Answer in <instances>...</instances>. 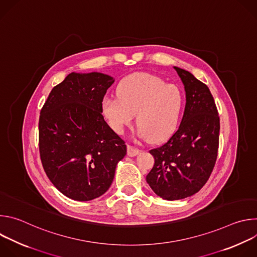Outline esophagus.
Segmentation results:
<instances>
[{"mask_svg": "<svg viewBox=\"0 0 257 257\" xmlns=\"http://www.w3.org/2000/svg\"><path fill=\"white\" fill-rule=\"evenodd\" d=\"M138 154H139V150L136 149L135 146H132V145H130V144L127 145V155H128L129 157H135V156H137Z\"/></svg>", "mask_w": 257, "mask_h": 257, "instance_id": "1", "label": "esophagus"}]
</instances>
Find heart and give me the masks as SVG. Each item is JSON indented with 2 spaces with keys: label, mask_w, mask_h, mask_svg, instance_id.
<instances>
[{
  "label": "heart",
  "mask_w": 257,
  "mask_h": 257,
  "mask_svg": "<svg viewBox=\"0 0 257 257\" xmlns=\"http://www.w3.org/2000/svg\"><path fill=\"white\" fill-rule=\"evenodd\" d=\"M117 93L105 96L101 103L102 114L115 132L123 133L134 114L140 136L154 142L177 128L184 106V96L177 86L155 75L135 73L119 83Z\"/></svg>",
  "instance_id": "heart-1"
}]
</instances>
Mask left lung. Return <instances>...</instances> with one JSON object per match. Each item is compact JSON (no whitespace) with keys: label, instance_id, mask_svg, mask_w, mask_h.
Listing matches in <instances>:
<instances>
[{"label":"left lung","instance_id":"8db88e82","mask_svg":"<svg viewBox=\"0 0 257 257\" xmlns=\"http://www.w3.org/2000/svg\"><path fill=\"white\" fill-rule=\"evenodd\" d=\"M186 91V105L178 130L150 153L155 165L146 181L160 197L186 198L207 182L218 151L219 117L208 87L190 72L175 67Z\"/></svg>","mask_w":257,"mask_h":257}]
</instances>
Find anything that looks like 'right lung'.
<instances>
[{
    "instance_id": "right-lung-1",
    "label": "right lung",
    "mask_w": 257,
    "mask_h": 257,
    "mask_svg": "<svg viewBox=\"0 0 257 257\" xmlns=\"http://www.w3.org/2000/svg\"><path fill=\"white\" fill-rule=\"evenodd\" d=\"M114 81L97 72L71 73L42 107V164L54 186L71 199L87 201L102 195L127 153L125 141L101 115L103 96Z\"/></svg>"
}]
</instances>
